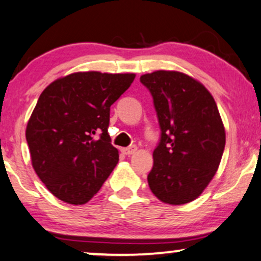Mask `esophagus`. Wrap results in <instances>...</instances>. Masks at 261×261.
Here are the masks:
<instances>
[{
    "label": "esophagus",
    "instance_id": "obj_1",
    "mask_svg": "<svg viewBox=\"0 0 261 261\" xmlns=\"http://www.w3.org/2000/svg\"><path fill=\"white\" fill-rule=\"evenodd\" d=\"M137 150H138V147L136 145H130L128 147H123V149H122V152H123L124 155L129 156V155H133Z\"/></svg>",
    "mask_w": 261,
    "mask_h": 261
}]
</instances>
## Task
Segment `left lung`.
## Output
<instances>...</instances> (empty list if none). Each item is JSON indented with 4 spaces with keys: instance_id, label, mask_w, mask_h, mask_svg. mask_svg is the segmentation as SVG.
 Masks as SVG:
<instances>
[{
    "instance_id": "left-lung-1",
    "label": "left lung",
    "mask_w": 261,
    "mask_h": 261,
    "mask_svg": "<svg viewBox=\"0 0 261 261\" xmlns=\"http://www.w3.org/2000/svg\"><path fill=\"white\" fill-rule=\"evenodd\" d=\"M149 89L161 138L147 182L160 201L185 204L203 192L225 149L219 110L205 87L182 72L160 70L140 77Z\"/></svg>"
}]
</instances>
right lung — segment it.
<instances>
[{
    "instance_id": "1",
    "label": "right lung",
    "mask_w": 261,
    "mask_h": 261,
    "mask_svg": "<svg viewBox=\"0 0 261 261\" xmlns=\"http://www.w3.org/2000/svg\"><path fill=\"white\" fill-rule=\"evenodd\" d=\"M134 79V73L75 72L41 93L27 141L35 172L57 198L85 204L111 174L118 151L108 132L110 108Z\"/></svg>"
}]
</instances>
